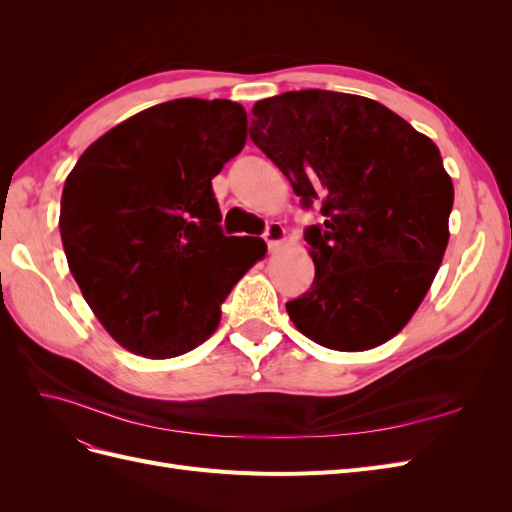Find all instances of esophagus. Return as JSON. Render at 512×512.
<instances>
[{
  "label": "esophagus",
  "mask_w": 512,
  "mask_h": 512,
  "mask_svg": "<svg viewBox=\"0 0 512 512\" xmlns=\"http://www.w3.org/2000/svg\"><path fill=\"white\" fill-rule=\"evenodd\" d=\"M265 241L269 245V250H277V247H282L286 241V230L280 222H271L265 230Z\"/></svg>",
  "instance_id": "1"
}]
</instances>
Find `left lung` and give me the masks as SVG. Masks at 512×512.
<instances>
[{
  "instance_id": "8db88e82",
  "label": "left lung",
  "mask_w": 512,
  "mask_h": 512,
  "mask_svg": "<svg viewBox=\"0 0 512 512\" xmlns=\"http://www.w3.org/2000/svg\"><path fill=\"white\" fill-rule=\"evenodd\" d=\"M250 136L322 226L305 232L314 284L286 312L339 350L382 346L406 327L448 245L453 181L440 149L391 108L339 91H288L254 104Z\"/></svg>"
}]
</instances>
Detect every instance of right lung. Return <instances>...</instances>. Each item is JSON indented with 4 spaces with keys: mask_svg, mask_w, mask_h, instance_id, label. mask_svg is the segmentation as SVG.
Returning <instances> with one entry per match:
<instances>
[{
    "mask_svg": "<svg viewBox=\"0 0 512 512\" xmlns=\"http://www.w3.org/2000/svg\"><path fill=\"white\" fill-rule=\"evenodd\" d=\"M245 138L241 104L181 98L121 121L72 168L61 243L87 305L119 346L173 359L207 342L232 286L265 256L262 239L222 235L211 190Z\"/></svg>",
    "mask_w": 512,
    "mask_h": 512,
    "instance_id": "right-lung-1",
    "label": "right lung"
}]
</instances>
